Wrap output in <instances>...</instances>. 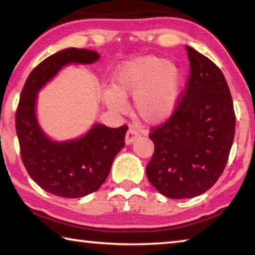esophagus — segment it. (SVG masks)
I'll use <instances>...</instances> for the list:
<instances>
[{"label":"esophagus","instance_id":"1","mask_svg":"<svg viewBox=\"0 0 255 255\" xmlns=\"http://www.w3.org/2000/svg\"><path fill=\"white\" fill-rule=\"evenodd\" d=\"M139 136H140L139 131H138L136 128L130 127L128 129L126 137H125V140H126V143H131L133 140H136Z\"/></svg>","mask_w":255,"mask_h":255}]
</instances>
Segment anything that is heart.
I'll return each instance as SVG.
<instances>
[{
	"label": "heart",
	"mask_w": 255,
	"mask_h": 255,
	"mask_svg": "<svg viewBox=\"0 0 255 255\" xmlns=\"http://www.w3.org/2000/svg\"><path fill=\"white\" fill-rule=\"evenodd\" d=\"M180 75L173 63L148 57L133 60L120 69L115 89L105 92L110 108L126 109L125 97H133L137 115L147 124H159L173 114L177 104Z\"/></svg>",
	"instance_id": "b5f03b06"
}]
</instances>
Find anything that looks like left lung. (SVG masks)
<instances>
[{"label":"left lung","instance_id":"8db88e82","mask_svg":"<svg viewBox=\"0 0 255 255\" xmlns=\"http://www.w3.org/2000/svg\"><path fill=\"white\" fill-rule=\"evenodd\" d=\"M189 76L170 117L150 129L155 145L146 174L169 198L208 191L228 164L235 133L230 88L216 64L186 45Z\"/></svg>","mask_w":255,"mask_h":255}]
</instances>
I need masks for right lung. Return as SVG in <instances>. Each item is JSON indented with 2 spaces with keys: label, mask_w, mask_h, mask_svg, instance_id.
Masks as SVG:
<instances>
[{
  "label": "right lung",
  "mask_w": 255,
  "mask_h": 255,
  "mask_svg": "<svg viewBox=\"0 0 255 255\" xmlns=\"http://www.w3.org/2000/svg\"><path fill=\"white\" fill-rule=\"evenodd\" d=\"M100 55L91 50L69 48L48 57L27 77L15 114L21 159L30 177L53 195L86 196L107 179L116 155L125 146L127 125L109 128L95 125L79 139L50 140L35 118L36 92L68 63H92Z\"/></svg>",
  "instance_id": "add662e5"
}]
</instances>
